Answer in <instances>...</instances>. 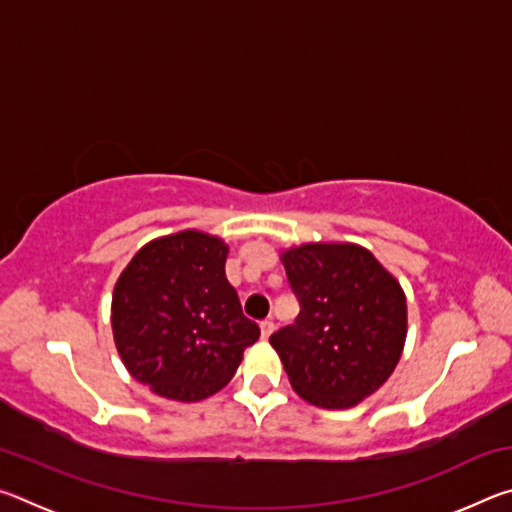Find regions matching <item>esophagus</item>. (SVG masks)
Listing matches in <instances>:
<instances>
[{"label":"esophagus","mask_w":512,"mask_h":512,"mask_svg":"<svg viewBox=\"0 0 512 512\" xmlns=\"http://www.w3.org/2000/svg\"><path fill=\"white\" fill-rule=\"evenodd\" d=\"M259 329H262V339L266 341L268 336L273 334V329H275V323L273 320H262V325H259Z\"/></svg>","instance_id":"1"}]
</instances>
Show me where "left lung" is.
<instances>
[{
    "instance_id": "8db88e82",
    "label": "left lung",
    "mask_w": 512,
    "mask_h": 512,
    "mask_svg": "<svg viewBox=\"0 0 512 512\" xmlns=\"http://www.w3.org/2000/svg\"><path fill=\"white\" fill-rule=\"evenodd\" d=\"M280 259L300 300L271 336L289 381L320 409H352L393 375L406 341V296L368 248L311 241Z\"/></svg>"
}]
</instances>
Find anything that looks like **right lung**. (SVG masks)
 Wrapping results in <instances>:
<instances>
[{
	"mask_svg": "<svg viewBox=\"0 0 512 512\" xmlns=\"http://www.w3.org/2000/svg\"><path fill=\"white\" fill-rule=\"evenodd\" d=\"M228 244L180 230L144 244L112 291V336L131 375L155 395L201 402L235 377L259 327L225 277Z\"/></svg>",
	"mask_w": 512,
	"mask_h": 512,
	"instance_id": "add662e5",
	"label": "right lung"
}]
</instances>
